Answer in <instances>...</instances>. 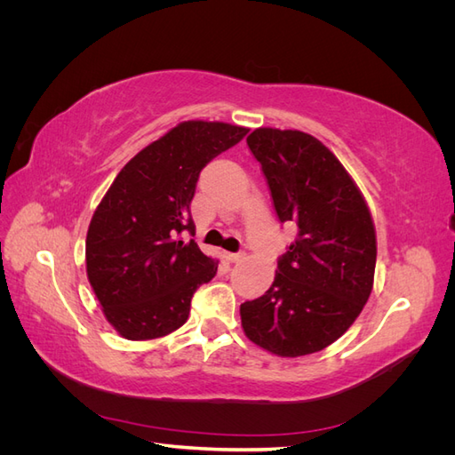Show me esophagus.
<instances>
[{"mask_svg":"<svg viewBox=\"0 0 455 455\" xmlns=\"http://www.w3.org/2000/svg\"><path fill=\"white\" fill-rule=\"evenodd\" d=\"M246 256L243 254V252H237V254H233V252H226V259H229L231 264H237V261H243Z\"/></svg>","mask_w":455,"mask_h":455,"instance_id":"obj_1","label":"esophagus"}]
</instances>
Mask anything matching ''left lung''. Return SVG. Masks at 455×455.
<instances>
[{"label":"left lung","instance_id":"obj_1","mask_svg":"<svg viewBox=\"0 0 455 455\" xmlns=\"http://www.w3.org/2000/svg\"><path fill=\"white\" fill-rule=\"evenodd\" d=\"M281 222L298 228L269 291L241 306L243 332L277 356L334 343L361 315L374 286L376 228L351 174L321 140L259 127L246 139Z\"/></svg>","mask_w":455,"mask_h":455}]
</instances>
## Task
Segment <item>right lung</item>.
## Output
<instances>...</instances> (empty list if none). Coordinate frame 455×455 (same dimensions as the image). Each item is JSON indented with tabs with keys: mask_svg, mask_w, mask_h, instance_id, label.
<instances>
[{
	"mask_svg": "<svg viewBox=\"0 0 455 455\" xmlns=\"http://www.w3.org/2000/svg\"><path fill=\"white\" fill-rule=\"evenodd\" d=\"M246 132L222 121L178 123L119 171L96 206L87 279L121 338L154 339L180 328L191 296L216 275L218 259L178 235L196 231L189 206L199 172Z\"/></svg>",
	"mask_w": 455,
	"mask_h": 455,
	"instance_id": "1",
	"label": "right lung"
}]
</instances>
